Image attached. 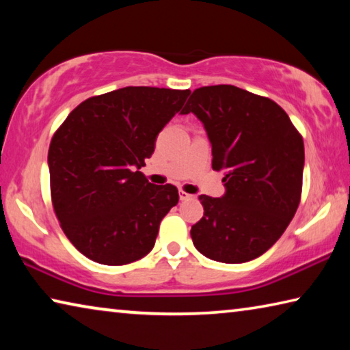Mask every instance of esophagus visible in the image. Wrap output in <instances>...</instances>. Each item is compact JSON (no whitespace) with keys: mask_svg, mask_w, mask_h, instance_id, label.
Instances as JSON below:
<instances>
[{"mask_svg":"<svg viewBox=\"0 0 350 350\" xmlns=\"http://www.w3.org/2000/svg\"><path fill=\"white\" fill-rule=\"evenodd\" d=\"M179 198H180V200H188V199H193L194 196L193 194H189V193H187V191H179Z\"/></svg>","mask_w":350,"mask_h":350,"instance_id":"34e87169","label":"esophagus"}]
</instances>
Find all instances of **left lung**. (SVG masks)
Instances as JSON below:
<instances>
[{
  "mask_svg": "<svg viewBox=\"0 0 350 350\" xmlns=\"http://www.w3.org/2000/svg\"><path fill=\"white\" fill-rule=\"evenodd\" d=\"M193 112L208 135L213 170L225 194H200L204 216L191 227L194 247L213 260L241 264L260 256L286 232L303 189L304 142L280 105L233 85L193 91Z\"/></svg>",
  "mask_w": 350,
  "mask_h": 350,
  "instance_id": "obj_1",
  "label": "left lung"
}]
</instances>
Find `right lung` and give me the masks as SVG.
I'll return each instance as SVG.
<instances>
[{
	"label": "right lung",
	"instance_id": "1",
	"mask_svg": "<svg viewBox=\"0 0 350 350\" xmlns=\"http://www.w3.org/2000/svg\"><path fill=\"white\" fill-rule=\"evenodd\" d=\"M189 92L122 88L85 100L57 129L47 154L52 205L86 258L125 265L152 250L179 193L171 183H150L139 170Z\"/></svg>",
	"mask_w": 350,
	"mask_h": 350
}]
</instances>
